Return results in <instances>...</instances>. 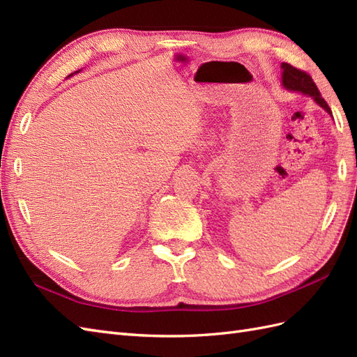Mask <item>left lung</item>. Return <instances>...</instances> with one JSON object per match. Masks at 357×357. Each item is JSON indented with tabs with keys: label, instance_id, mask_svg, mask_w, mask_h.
<instances>
[{
	"label": "left lung",
	"instance_id": "obj_1",
	"mask_svg": "<svg viewBox=\"0 0 357 357\" xmlns=\"http://www.w3.org/2000/svg\"><path fill=\"white\" fill-rule=\"evenodd\" d=\"M282 70H283L282 84L284 89H287L290 92H299L302 95L311 96V98L316 101V104H319L323 110L332 116V112L329 109L328 102L321 98L317 86L314 82H312L310 74H307L305 71H301L295 67H291L290 63H286V62L282 63Z\"/></svg>",
	"mask_w": 357,
	"mask_h": 357
}]
</instances>
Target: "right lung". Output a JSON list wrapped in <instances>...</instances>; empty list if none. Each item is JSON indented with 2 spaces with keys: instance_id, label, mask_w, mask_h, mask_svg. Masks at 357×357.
Masks as SVG:
<instances>
[{
  "instance_id": "right-lung-1",
  "label": "right lung",
  "mask_w": 357,
  "mask_h": 357,
  "mask_svg": "<svg viewBox=\"0 0 357 357\" xmlns=\"http://www.w3.org/2000/svg\"><path fill=\"white\" fill-rule=\"evenodd\" d=\"M80 71H82V70H79V71H74V73H71V74L68 75V77H71V75H74V74H77V73H80Z\"/></svg>"
}]
</instances>
